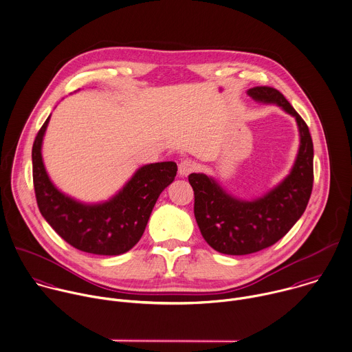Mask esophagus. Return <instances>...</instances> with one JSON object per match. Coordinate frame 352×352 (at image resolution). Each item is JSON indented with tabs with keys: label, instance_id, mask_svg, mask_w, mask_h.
<instances>
[{
	"label": "esophagus",
	"instance_id": "1",
	"mask_svg": "<svg viewBox=\"0 0 352 352\" xmlns=\"http://www.w3.org/2000/svg\"><path fill=\"white\" fill-rule=\"evenodd\" d=\"M195 168V164L191 161V160H183L180 164H179V175L182 177H186L188 176Z\"/></svg>",
	"mask_w": 352,
	"mask_h": 352
}]
</instances>
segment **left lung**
I'll return each mask as SVG.
<instances>
[{
    "instance_id": "8db88e82",
    "label": "left lung",
    "mask_w": 352,
    "mask_h": 352,
    "mask_svg": "<svg viewBox=\"0 0 352 352\" xmlns=\"http://www.w3.org/2000/svg\"><path fill=\"white\" fill-rule=\"evenodd\" d=\"M247 94L255 102L276 105L295 118L299 148L289 173L266 194L250 201L230 194L212 176H188L201 234L212 248L228 255L256 252L278 241L305 213L314 179L313 140L303 118L276 89L252 87Z\"/></svg>"
}]
</instances>
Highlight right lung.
Here are the masks:
<instances>
[{
	"label": "right lung",
	"instance_id": "1",
	"mask_svg": "<svg viewBox=\"0 0 352 352\" xmlns=\"http://www.w3.org/2000/svg\"><path fill=\"white\" fill-rule=\"evenodd\" d=\"M50 116L32 144V179L36 204L47 224L75 248L97 255H120L142 237L160 194L175 180L173 161L147 164L108 201L80 202L50 180L42 157V143Z\"/></svg>",
	"mask_w": 352,
	"mask_h": 352
}]
</instances>
